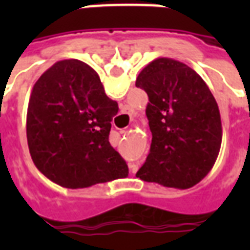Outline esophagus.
Segmentation results:
<instances>
[{"label": "esophagus", "mask_w": 250, "mask_h": 250, "mask_svg": "<svg viewBox=\"0 0 250 250\" xmlns=\"http://www.w3.org/2000/svg\"><path fill=\"white\" fill-rule=\"evenodd\" d=\"M125 132H127L125 130L122 131V134H125ZM128 167H130L131 173H136V170H138V166H136L135 163H130V165H128Z\"/></svg>", "instance_id": "1"}]
</instances>
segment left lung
<instances>
[{
	"instance_id": "left-lung-1",
	"label": "left lung",
	"mask_w": 250,
	"mask_h": 250,
	"mask_svg": "<svg viewBox=\"0 0 250 250\" xmlns=\"http://www.w3.org/2000/svg\"><path fill=\"white\" fill-rule=\"evenodd\" d=\"M148 95L150 154L136 177L166 188H193L218 157L222 125L213 93L193 68L159 57L136 77Z\"/></svg>"
}]
</instances>
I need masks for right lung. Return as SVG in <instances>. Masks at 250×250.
I'll return each instance as SVG.
<instances>
[{"mask_svg": "<svg viewBox=\"0 0 250 250\" xmlns=\"http://www.w3.org/2000/svg\"><path fill=\"white\" fill-rule=\"evenodd\" d=\"M118 103L100 77L80 60H62L33 85L26 139L39 171L66 188H84L128 175V166L109 145Z\"/></svg>", "mask_w": 250, "mask_h": 250, "instance_id": "obj_1", "label": "right lung"}]
</instances>
